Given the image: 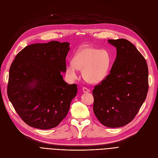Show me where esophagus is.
Wrapping results in <instances>:
<instances>
[{
    "label": "esophagus",
    "instance_id": "esophagus-1",
    "mask_svg": "<svg viewBox=\"0 0 158 158\" xmlns=\"http://www.w3.org/2000/svg\"><path fill=\"white\" fill-rule=\"evenodd\" d=\"M82 91H83L84 93H88V92H90V90L88 88H86V87L82 88Z\"/></svg>",
    "mask_w": 158,
    "mask_h": 158
}]
</instances>
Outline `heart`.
I'll return each mask as SVG.
<instances>
[{
    "instance_id": "obj_1",
    "label": "heart",
    "mask_w": 158,
    "mask_h": 158,
    "mask_svg": "<svg viewBox=\"0 0 158 158\" xmlns=\"http://www.w3.org/2000/svg\"><path fill=\"white\" fill-rule=\"evenodd\" d=\"M111 63L110 54L106 50L86 47L79 51L72 63L66 64V73L71 80L77 78V70L82 71L83 79L90 84L102 81L109 73Z\"/></svg>"
}]
</instances>
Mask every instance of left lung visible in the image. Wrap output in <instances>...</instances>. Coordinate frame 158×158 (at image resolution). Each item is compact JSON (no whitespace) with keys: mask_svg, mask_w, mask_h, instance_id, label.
I'll return each mask as SVG.
<instances>
[{"mask_svg":"<svg viewBox=\"0 0 158 158\" xmlns=\"http://www.w3.org/2000/svg\"><path fill=\"white\" fill-rule=\"evenodd\" d=\"M117 57L110 73L95 86L94 112L107 127L131 122L144 102L148 89V66L136 47L126 39L108 40Z\"/></svg>","mask_w":158,"mask_h":158,"instance_id":"8db88e82","label":"left lung"}]
</instances>
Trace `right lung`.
<instances>
[{
	"instance_id": "right-lung-1",
	"label": "right lung",
	"mask_w": 158,
	"mask_h": 158,
	"mask_svg": "<svg viewBox=\"0 0 158 158\" xmlns=\"http://www.w3.org/2000/svg\"><path fill=\"white\" fill-rule=\"evenodd\" d=\"M70 44L52 41L29 45L16 56L10 69L7 95L15 111L31 127L49 129L68 114L77 86L68 85L66 70Z\"/></svg>"
}]
</instances>
